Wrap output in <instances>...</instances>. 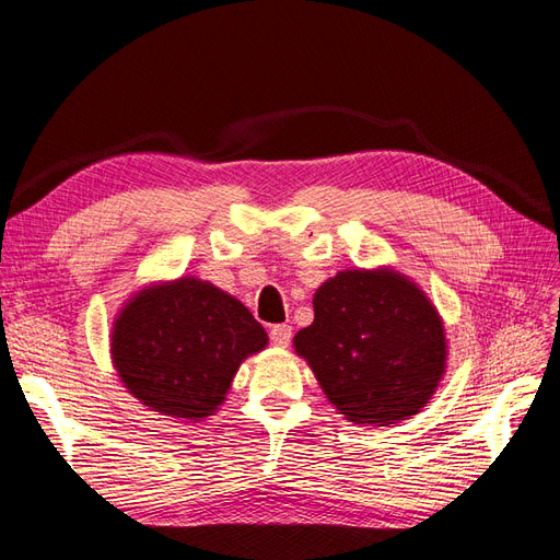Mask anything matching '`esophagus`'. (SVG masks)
<instances>
[{
	"label": "esophagus",
	"instance_id": "esophagus-1",
	"mask_svg": "<svg viewBox=\"0 0 560 560\" xmlns=\"http://www.w3.org/2000/svg\"><path fill=\"white\" fill-rule=\"evenodd\" d=\"M270 343L278 346V348H287L292 341V327L290 325H276L270 327Z\"/></svg>",
	"mask_w": 560,
	"mask_h": 560
}]
</instances>
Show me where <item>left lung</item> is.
<instances>
[{
    "label": "left lung",
    "mask_w": 560,
    "mask_h": 560,
    "mask_svg": "<svg viewBox=\"0 0 560 560\" xmlns=\"http://www.w3.org/2000/svg\"><path fill=\"white\" fill-rule=\"evenodd\" d=\"M313 325L294 348L327 399L358 425L416 416L444 376L442 317L397 270H341L313 299Z\"/></svg>",
    "instance_id": "8db88e82"
}]
</instances>
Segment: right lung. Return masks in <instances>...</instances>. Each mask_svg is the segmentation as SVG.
Returning a JSON list of instances; mask_svg holds the SVG:
<instances>
[{
  "instance_id": "add662e5",
  "label": "right lung",
  "mask_w": 560,
  "mask_h": 560,
  "mask_svg": "<svg viewBox=\"0 0 560 560\" xmlns=\"http://www.w3.org/2000/svg\"><path fill=\"white\" fill-rule=\"evenodd\" d=\"M268 336L238 299L198 278L151 284L118 313L112 360L151 411L200 420L224 404L235 371Z\"/></svg>"
}]
</instances>
